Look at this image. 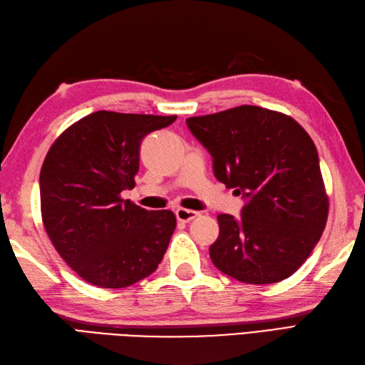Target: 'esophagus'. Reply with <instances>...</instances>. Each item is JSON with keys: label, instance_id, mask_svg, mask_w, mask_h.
I'll use <instances>...</instances> for the list:
<instances>
[{"label": "esophagus", "instance_id": "1", "mask_svg": "<svg viewBox=\"0 0 365 365\" xmlns=\"http://www.w3.org/2000/svg\"><path fill=\"white\" fill-rule=\"evenodd\" d=\"M175 213H176L178 221H181V223H189V221H192L193 218H197L200 215V212L190 210V209H184V207L176 209Z\"/></svg>", "mask_w": 365, "mask_h": 365}]
</instances>
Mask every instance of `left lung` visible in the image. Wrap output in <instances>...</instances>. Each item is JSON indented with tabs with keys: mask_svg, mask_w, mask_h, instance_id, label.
I'll use <instances>...</instances> for the list:
<instances>
[{
	"mask_svg": "<svg viewBox=\"0 0 365 365\" xmlns=\"http://www.w3.org/2000/svg\"><path fill=\"white\" fill-rule=\"evenodd\" d=\"M185 122L212 155L217 180L247 198L240 220L217 217L213 264L252 285L288 279L314 250L328 218L313 139L291 115L252 105Z\"/></svg>",
	"mask_w": 365,
	"mask_h": 365,
	"instance_id": "obj_1",
	"label": "left lung"
}]
</instances>
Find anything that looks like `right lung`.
Listing matches in <instances>:
<instances>
[{
  "instance_id": "right-lung-1",
  "label": "right lung",
  "mask_w": 365,
  "mask_h": 365,
  "mask_svg": "<svg viewBox=\"0 0 365 365\" xmlns=\"http://www.w3.org/2000/svg\"><path fill=\"white\" fill-rule=\"evenodd\" d=\"M176 115L96 111L51 145L40 172L41 220L78 277L125 288L156 271L176 227L172 210H145L120 197L135 187L140 142Z\"/></svg>"
}]
</instances>
